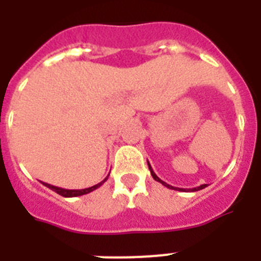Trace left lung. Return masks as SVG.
Here are the masks:
<instances>
[{
  "label": "left lung",
  "instance_id": "left-lung-1",
  "mask_svg": "<svg viewBox=\"0 0 261 261\" xmlns=\"http://www.w3.org/2000/svg\"><path fill=\"white\" fill-rule=\"evenodd\" d=\"M147 166H149V170H150V174H151V176H153V179H154V180L159 181V183H161V184H163V186H165V187H167V188H170V190H175V191H181V192H196V191H200V190H202V188H205V187H206V184H202V186H200V187H196V188H190V190H187V188H177V187H172V186H170V184H167V183H166V181L161 180V179H159V177L156 176V175H155V172H154V171H153V168H151L150 163H149V161H147Z\"/></svg>",
  "mask_w": 261,
  "mask_h": 261
}]
</instances>
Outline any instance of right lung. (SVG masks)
I'll list each match as a JSON object with an SVG mask.
<instances>
[{
    "instance_id": "right-lung-1",
    "label": "right lung",
    "mask_w": 261,
    "mask_h": 261,
    "mask_svg": "<svg viewBox=\"0 0 261 261\" xmlns=\"http://www.w3.org/2000/svg\"><path fill=\"white\" fill-rule=\"evenodd\" d=\"M110 175V174H108ZM108 175L107 177H106L105 180H102L100 183L95 184V186L90 187V188H85V190H65V188H60V187H56V186H52V184H48V183H44V181H41V184L45 187H48L49 190L55 191L56 193H59V195L64 196V197H77V196H82V195H86V193H90L93 192V191H95L96 188H99V187L102 186L103 183H105L106 180L108 179Z\"/></svg>"
}]
</instances>
